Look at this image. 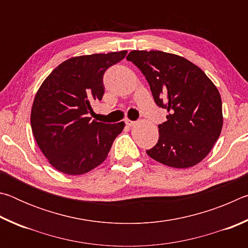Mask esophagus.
Instances as JSON below:
<instances>
[{
	"label": "esophagus",
	"instance_id": "1",
	"mask_svg": "<svg viewBox=\"0 0 248 248\" xmlns=\"http://www.w3.org/2000/svg\"><path fill=\"white\" fill-rule=\"evenodd\" d=\"M124 123H125V124L128 125V127H132V125L136 124V121H132V120H129V119H125Z\"/></svg>",
	"mask_w": 248,
	"mask_h": 248
}]
</instances>
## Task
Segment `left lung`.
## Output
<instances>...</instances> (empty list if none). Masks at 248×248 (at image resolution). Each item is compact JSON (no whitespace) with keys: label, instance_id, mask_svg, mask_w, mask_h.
Listing matches in <instances>:
<instances>
[{"label":"left lung","instance_id":"8db88e82","mask_svg":"<svg viewBox=\"0 0 248 248\" xmlns=\"http://www.w3.org/2000/svg\"><path fill=\"white\" fill-rule=\"evenodd\" d=\"M148 81L155 104L165 108L150 157L175 169L195 166L220 137L223 116L217 86L199 66L177 54L133 50L127 57Z\"/></svg>","mask_w":248,"mask_h":248}]
</instances>
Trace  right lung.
<instances>
[{
	"label": "right lung",
	"mask_w": 248,
	"mask_h": 248,
	"mask_svg": "<svg viewBox=\"0 0 248 248\" xmlns=\"http://www.w3.org/2000/svg\"><path fill=\"white\" fill-rule=\"evenodd\" d=\"M127 51L73 57L41 84L33 99L31 124L41 152L61 173L82 175L106 159L124 123L91 120V104L103 98L104 73Z\"/></svg>",
	"instance_id": "1"
}]
</instances>
